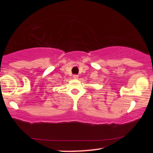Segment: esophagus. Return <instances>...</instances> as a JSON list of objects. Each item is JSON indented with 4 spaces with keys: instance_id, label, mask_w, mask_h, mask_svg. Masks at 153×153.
Returning <instances> with one entry per match:
<instances>
[{
    "instance_id": "1",
    "label": "esophagus",
    "mask_w": 153,
    "mask_h": 153,
    "mask_svg": "<svg viewBox=\"0 0 153 153\" xmlns=\"http://www.w3.org/2000/svg\"><path fill=\"white\" fill-rule=\"evenodd\" d=\"M73 77L74 79H77V78H78V76H77V75H74Z\"/></svg>"
}]
</instances>
